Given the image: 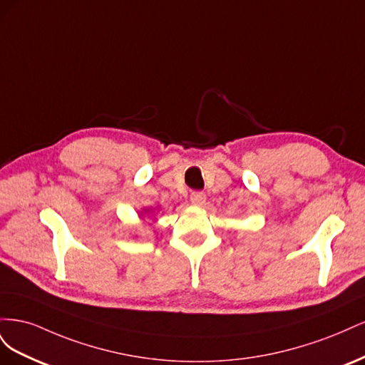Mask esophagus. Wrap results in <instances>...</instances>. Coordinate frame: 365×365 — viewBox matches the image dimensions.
Here are the masks:
<instances>
[{
  "label": "esophagus",
  "instance_id": "esophagus-1",
  "mask_svg": "<svg viewBox=\"0 0 365 365\" xmlns=\"http://www.w3.org/2000/svg\"><path fill=\"white\" fill-rule=\"evenodd\" d=\"M205 200H207V196H205V193H202V192H193V193L190 195V201H192V204H195V205H202V204L205 202Z\"/></svg>",
  "mask_w": 365,
  "mask_h": 365
}]
</instances>
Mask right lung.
<instances>
[{
    "instance_id": "obj_1",
    "label": "right lung",
    "mask_w": 365,
    "mask_h": 365,
    "mask_svg": "<svg viewBox=\"0 0 365 365\" xmlns=\"http://www.w3.org/2000/svg\"><path fill=\"white\" fill-rule=\"evenodd\" d=\"M149 212H150V208H143L138 216H140V217H143V216H145V215H146V213H149Z\"/></svg>"
}]
</instances>
